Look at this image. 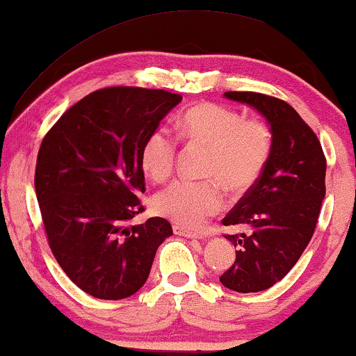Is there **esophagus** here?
I'll list each match as a JSON object with an SVG mask.
<instances>
[{"label":"esophagus","instance_id":"obj_1","mask_svg":"<svg viewBox=\"0 0 356 356\" xmlns=\"http://www.w3.org/2000/svg\"><path fill=\"white\" fill-rule=\"evenodd\" d=\"M173 232H175V235H179V236H184V238H201L197 235V233H194V232H189V230H186V228H183V227H173Z\"/></svg>","mask_w":356,"mask_h":356}]
</instances>
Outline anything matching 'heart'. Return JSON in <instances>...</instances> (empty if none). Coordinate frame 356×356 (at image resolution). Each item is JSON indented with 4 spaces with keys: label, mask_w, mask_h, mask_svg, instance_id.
Masks as SVG:
<instances>
[{
    "label": "heart",
    "mask_w": 356,
    "mask_h": 356,
    "mask_svg": "<svg viewBox=\"0 0 356 356\" xmlns=\"http://www.w3.org/2000/svg\"><path fill=\"white\" fill-rule=\"evenodd\" d=\"M177 133L189 143L211 147L209 177L222 179L232 191H245L259 178L270 155L272 134L261 120H245L240 111L217 104L189 106L177 120ZM177 140L163 126L150 131L140 147V165L152 179L173 172ZM218 179H177L155 194L154 211L177 225L196 230L222 211L225 196Z\"/></svg>",
    "instance_id": "1"
}]
</instances>
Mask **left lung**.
<instances>
[{"instance_id":"left-lung-1","label":"left lung","mask_w":356,"mask_h":356,"mask_svg":"<svg viewBox=\"0 0 356 356\" xmlns=\"http://www.w3.org/2000/svg\"><path fill=\"white\" fill-rule=\"evenodd\" d=\"M225 97L256 108L272 133L264 170L222 220L251 228L250 235H225L238 250L222 285L256 293L284 279L313 238L325 196V157L318 136L286 102L257 92Z\"/></svg>"}]
</instances>
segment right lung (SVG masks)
<instances>
[{"label":"right lung","mask_w":356,"mask_h":356,"mask_svg":"<svg viewBox=\"0 0 356 356\" xmlns=\"http://www.w3.org/2000/svg\"><path fill=\"white\" fill-rule=\"evenodd\" d=\"M181 95L106 87L66 110L42 140L35 194L48 245L65 274L100 300H123L147 280L168 220L144 212L140 147Z\"/></svg>","instance_id":"add662e5"}]
</instances>
